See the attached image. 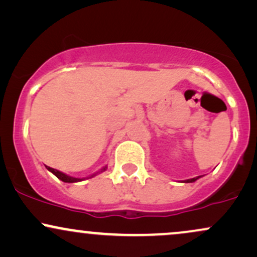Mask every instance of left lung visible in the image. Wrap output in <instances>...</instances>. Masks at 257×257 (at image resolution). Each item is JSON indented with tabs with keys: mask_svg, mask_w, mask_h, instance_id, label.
Wrapping results in <instances>:
<instances>
[{
	"mask_svg": "<svg viewBox=\"0 0 257 257\" xmlns=\"http://www.w3.org/2000/svg\"><path fill=\"white\" fill-rule=\"evenodd\" d=\"M200 176H197V177H194V178H190V179H187V181H183V183H193V182H195L196 179H199Z\"/></svg>",
	"mask_w": 257,
	"mask_h": 257,
	"instance_id": "left-lung-1",
	"label": "left lung"
}]
</instances>
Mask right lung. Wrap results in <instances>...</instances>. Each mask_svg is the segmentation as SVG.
I'll return each mask as SVG.
<instances>
[{"label": "right lung", "mask_w": 257, "mask_h": 257, "mask_svg": "<svg viewBox=\"0 0 257 257\" xmlns=\"http://www.w3.org/2000/svg\"><path fill=\"white\" fill-rule=\"evenodd\" d=\"M46 169H48L50 172H52V174L56 176L58 179H61L62 182H66V183H75V182H80V181H82V179H83V178H75V177H72V176H68L66 174H63V172L58 171V170H56V169L50 168V166H46ZM105 170H106V166L101 169L99 172H103V171H105ZM97 174H98V172H97ZM97 174H93V175L89 176V177H87V178L94 177V176L97 175Z\"/></svg>", "instance_id": "1"}]
</instances>
